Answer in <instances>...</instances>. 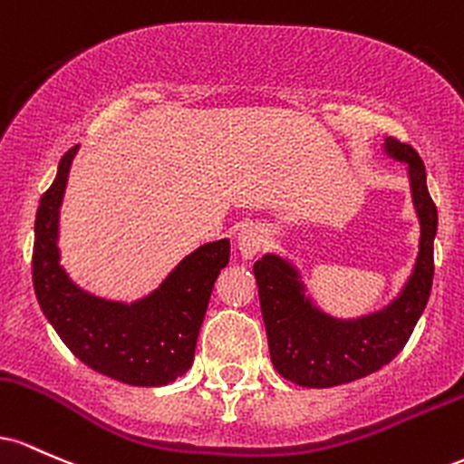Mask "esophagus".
Segmentation results:
<instances>
[{
  "instance_id": "esophagus-1",
  "label": "esophagus",
  "mask_w": 464,
  "mask_h": 464,
  "mask_svg": "<svg viewBox=\"0 0 464 464\" xmlns=\"http://www.w3.org/2000/svg\"><path fill=\"white\" fill-rule=\"evenodd\" d=\"M263 246H265V230H263V227L252 226V223H249V226L238 230L237 249H238V254H241V256L246 260L256 256L260 249H263Z\"/></svg>"
}]
</instances>
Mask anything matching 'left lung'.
<instances>
[{
    "label": "left lung",
    "instance_id": "1",
    "mask_svg": "<svg viewBox=\"0 0 464 464\" xmlns=\"http://www.w3.org/2000/svg\"><path fill=\"white\" fill-rule=\"evenodd\" d=\"M386 150L408 162L416 212L420 218V252L410 283L386 311L340 322L311 306L298 274L278 256L254 263L260 311L267 329L274 368L306 388H333L366 377L403 351L428 304L434 278V237L439 212L428 190V175L419 153L408 142L388 138Z\"/></svg>",
    "mask_w": 464,
    "mask_h": 464
}]
</instances>
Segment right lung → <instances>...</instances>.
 <instances>
[{
    "label": "right lung",
    "instance_id": "right-lung-1",
    "mask_svg": "<svg viewBox=\"0 0 464 464\" xmlns=\"http://www.w3.org/2000/svg\"><path fill=\"white\" fill-rule=\"evenodd\" d=\"M78 147L61 158L41 195L34 221L33 283L41 311L61 340L92 371L129 386H166L190 368L197 337L230 241L208 243L177 265L149 298L122 304L78 289L59 265V206Z\"/></svg>",
    "mask_w": 464,
    "mask_h": 464
}]
</instances>
